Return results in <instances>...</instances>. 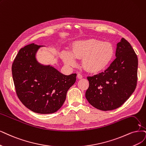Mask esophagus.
Returning a JSON list of instances; mask_svg holds the SVG:
<instances>
[{
	"label": "esophagus",
	"mask_w": 146,
	"mask_h": 146,
	"mask_svg": "<svg viewBox=\"0 0 146 146\" xmlns=\"http://www.w3.org/2000/svg\"><path fill=\"white\" fill-rule=\"evenodd\" d=\"M77 77H78V79H82V78H83L82 75L81 74H79V73H78V74H77Z\"/></svg>",
	"instance_id": "34e87169"
}]
</instances>
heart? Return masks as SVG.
<instances>
[{"mask_svg":"<svg viewBox=\"0 0 146 146\" xmlns=\"http://www.w3.org/2000/svg\"><path fill=\"white\" fill-rule=\"evenodd\" d=\"M70 54L63 53V61L69 66L74 64L73 58L82 59V67L90 73H98L106 69L114 56L115 50L111 42L94 38L73 42L70 46Z\"/></svg>","mask_w":146,"mask_h":146,"instance_id":"b5f03b06","label":"heart"}]
</instances>
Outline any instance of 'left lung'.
Listing matches in <instances>:
<instances>
[{
  "mask_svg": "<svg viewBox=\"0 0 146 146\" xmlns=\"http://www.w3.org/2000/svg\"><path fill=\"white\" fill-rule=\"evenodd\" d=\"M115 56L105 72L87 77L89 87L85 93L86 99L102 111L121 106L136 88L138 58L130 43L124 38L117 43Z\"/></svg>",
  "mask_w": 146,
  "mask_h": 146,
  "instance_id": "8db88e82",
  "label": "left lung"
}]
</instances>
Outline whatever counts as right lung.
Listing matches in <instances>:
<instances>
[{"label":"right lung","instance_id":"1","mask_svg":"<svg viewBox=\"0 0 146 146\" xmlns=\"http://www.w3.org/2000/svg\"><path fill=\"white\" fill-rule=\"evenodd\" d=\"M40 47L32 43L20 48L12 65L13 79L16 94L26 108L38 114H52L62 106L76 74L66 76L38 63L35 53Z\"/></svg>","mask_w":146,"mask_h":146}]
</instances>
